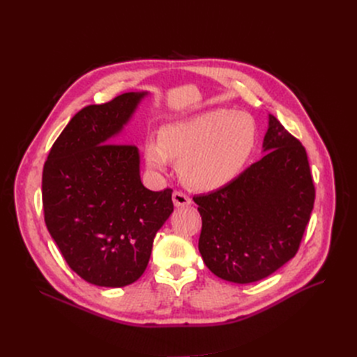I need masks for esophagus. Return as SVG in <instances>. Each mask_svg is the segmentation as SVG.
Segmentation results:
<instances>
[{"mask_svg": "<svg viewBox=\"0 0 357 357\" xmlns=\"http://www.w3.org/2000/svg\"><path fill=\"white\" fill-rule=\"evenodd\" d=\"M172 199H174V204L175 207H188V205H191V198L183 194V192H179V191H175L172 194Z\"/></svg>", "mask_w": 357, "mask_h": 357, "instance_id": "1", "label": "esophagus"}]
</instances>
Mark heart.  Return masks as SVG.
Returning <instances> with one entry per match:
<instances>
[{
    "label": "heart",
    "instance_id": "1",
    "mask_svg": "<svg viewBox=\"0 0 357 357\" xmlns=\"http://www.w3.org/2000/svg\"><path fill=\"white\" fill-rule=\"evenodd\" d=\"M256 126L246 112L215 108L165 124L159 140L144 144L149 169L163 172L178 159L182 181L197 191H215L233 182L252 155Z\"/></svg>",
    "mask_w": 357,
    "mask_h": 357
}]
</instances>
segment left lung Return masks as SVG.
Instances as JSON below:
<instances>
[{
    "mask_svg": "<svg viewBox=\"0 0 357 357\" xmlns=\"http://www.w3.org/2000/svg\"><path fill=\"white\" fill-rule=\"evenodd\" d=\"M261 147L265 156L233 182L194 197L204 264L234 284L265 279L291 260L314 207L305 149L272 114Z\"/></svg>",
    "mask_w": 357,
    "mask_h": 357,
    "instance_id": "8db88e82",
    "label": "left lung"
}]
</instances>
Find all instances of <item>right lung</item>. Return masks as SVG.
Masks as SVG:
<instances>
[{
    "label": "right lung",
    "mask_w": 357,
    "mask_h": 357,
    "mask_svg": "<svg viewBox=\"0 0 357 357\" xmlns=\"http://www.w3.org/2000/svg\"><path fill=\"white\" fill-rule=\"evenodd\" d=\"M147 91L88 105L63 128L43 167L47 230L69 268L97 287L136 282L174 213L172 190H147L136 146L116 144Z\"/></svg>",
    "instance_id": "add662e5"
}]
</instances>
